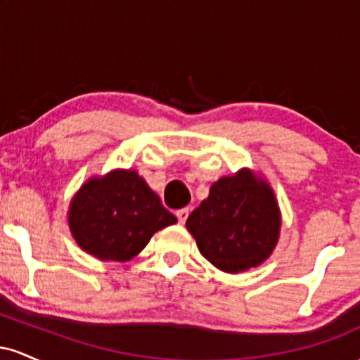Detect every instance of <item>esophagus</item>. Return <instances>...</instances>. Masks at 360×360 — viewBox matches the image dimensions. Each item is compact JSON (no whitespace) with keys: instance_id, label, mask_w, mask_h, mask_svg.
I'll use <instances>...</instances> for the list:
<instances>
[{"instance_id":"34e87169","label":"esophagus","mask_w":360,"mask_h":360,"mask_svg":"<svg viewBox=\"0 0 360 360\" xmlns=\"http://www.w3.org/2000/svg\"><path fill=\"white\" fill-rule=\"evenodd\" d=\"M188 214H189V208L177 210V212H176V217H177V220H179L181 225H183V223H184L186 220H188Z\"/></svg>"}]
</instances>
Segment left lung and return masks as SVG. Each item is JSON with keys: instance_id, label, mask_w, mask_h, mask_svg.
<instances>
[{"instance_id": "left-lung-1", "label": "left lung", "mask_w": 360, "mask_h": 360, "mask_svg": "<svg viewBox=\"0 0 360 360\" xmlns=\"http://www.w3.org/2000/svg\"><path fill=\"white\" fill-rule=\"evenodd\" d=\"M201 255L223 272L257 267L274 250L281 212L274 191L250 169L213 183L210 194L186 220Z\"/></svg>"}]
</instances>
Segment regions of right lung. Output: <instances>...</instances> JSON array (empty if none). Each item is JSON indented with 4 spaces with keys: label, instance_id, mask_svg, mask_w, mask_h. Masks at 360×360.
<instances>
[{
    "label": "right lung",
    "instance_id": "right-lung-1",
    "mask_svg": "<svg viewBox=\"0 0 360 360\" xmlns=\"http://www.w3.org/2000/svg\"><path fill=\"white\" fill-rule=\"evenodd\" d=\"M68 221L82 250L100 260L125 262L177 218L137 171L117 169L81 186L71 200Z\"/></svg>",
    "mask_w": 360,
    "mask_h": 360
}]
</instances>
